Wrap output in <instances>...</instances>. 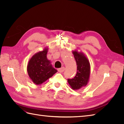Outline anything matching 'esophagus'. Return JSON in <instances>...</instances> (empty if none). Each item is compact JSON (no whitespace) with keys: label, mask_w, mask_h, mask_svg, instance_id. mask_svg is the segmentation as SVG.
I'll return each instance as SVG.
<instances>
[{"label":"esophagus","mask_w":124,"mask_h":124,"mask_svg":"<svg viewBox=\"0 0 124 124\" xmlns=\"http://www.w3.org/2000/svg\"><path fill=\"white\" fill-rule=\"evenodd\" d=\"M65 67H62V68H58V69H57V70H58V72H63V71H65Z\"/></svg>","instance_id":"1"}]
</instances>
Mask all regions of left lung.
I'll use <instances>...</instances> for the list:
<instances>
[{
  "instance_id": "obj_1",
  "label": "left lung",
  "mask_w": 124,
  "mask_h": 124,
  "mask_svg": "<svg viewBox=\"0 0 124 124\" xmlns=\"http://www.w3.org/2000/svg\"><path fill=\"white\" fill-rule=\"evenodd\" d=\"M77 65V72L75 77L68 78V82L73 89L77 90L87 85L90 75V64L88 59L82 53L73 52Z\"/></svg>"
}]
</instances>
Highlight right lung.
Listing matches in <instances>:
<instances>
[{
    "label": "right lung",
    "mask_w": 124,
    "mask_h": 124,
    "mask_svg": "<svg viewBox=\"0 0 124 124\" xmlns=\"http://www.w3.org/2000/svg\"><path fill=\"white\" fill-rule=\"evenodd\" d=\"M47 50L46 48L35 54L28 62L27 68L28 76L37 85L43 83L57 72L47 59Z\"/></svg>",
    "instance_id": "obj_1"
}]
</instances>
